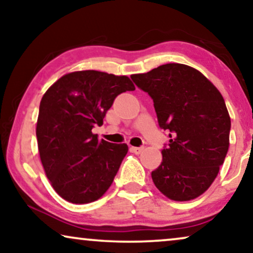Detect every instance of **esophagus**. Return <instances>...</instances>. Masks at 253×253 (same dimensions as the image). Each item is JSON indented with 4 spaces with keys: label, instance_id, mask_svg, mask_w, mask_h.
Instances as JSON below:
<instances>
[{
    "label": "esophagus",
    "instance_id": "1",
    "mask_svg": "<svg viewBox=\"0 0 253 253\" xmlns=\"http://www.w3.org/2000/svg\"><path fill=\"white\" fill-rule=\"evenodd\" d=\"M130 151L132 152L134 154H140L141 152L144 151V146H140V147H130Z\"/></svg>",
    "mask_w": 253,
    "mask_h": 253
}]
</instances>
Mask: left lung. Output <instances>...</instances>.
I'll use <instances>...</instances> for the list:
<instances>
[{
  "mask_svg": "<svg viewBox=\"0 0 253 253\" xmlns=\"http://www.w3.org/2000/svg\"><path fill=\"white\" fill-rule=\"evenodd\" d=\"M131 79L153 100L159 126L170 138L161 165L152 171L155 186L176 202L203 195L229 147L230 117L219 89L202 72L179 63Z\"/></svg>",
  "mask_w": 253,
  "mask_h": 253,
  "instance_id": "8db88e82",
  "label": "left lung"
}]
</instances>
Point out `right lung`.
I'll list each match as a JSON object with an SVG mask.
<instances>
[{
    "instance_id": "obj_1",
    "label": "right lung",
    "mask_w": 253,
    "mask_h": 253,
    "mask_svg": "<svg viewBox=\"0 0 253 253\" xmlns=\"http://www.w3.org/2000/svg\"><path fill=\"white\" fill-rule=\"evenodd\" d=\"M134 91L126 76L76 71L54 83L41 99L37 139L44 172L55 191L72 204L99 199L112 185L126 144L93 134L119 94Z\"/></svg>"
}]
</instances>
